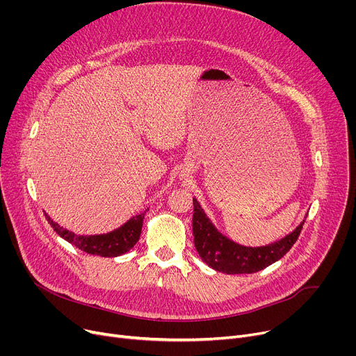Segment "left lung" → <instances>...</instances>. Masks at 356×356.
<instances>
[{
  "label": "left lung",
  "instance_id": "1",
  "mask_svg": "<svg viewBox=\"0 0 356 356\" xmlns=\"http://www.w3.org/2000/svg\"><path fill=\"white\" fill-rule=\"evenodd\" d=\"M193 236L199 257L211 268L225 274H252L283 258L302 232L305 220L291 234L266 247H244L222 235L193 199Z\"/></svg>",
  "mask_w": 356,
  "mask_h": 356
}]
</instances>
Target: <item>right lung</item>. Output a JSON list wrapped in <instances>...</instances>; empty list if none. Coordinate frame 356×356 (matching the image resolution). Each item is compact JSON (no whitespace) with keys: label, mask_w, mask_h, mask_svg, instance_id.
<instances>
[{"label":"right lung","mask_w":356,"mask_h":356,"mask_svg":"<svg viewBox=\"0 0 356 356\" xmlns=\"http://www.w3.org/2000/svg\"><path fill=\"white\" fill-rule=\"evenodd\" d=\"M44 216L53 231H56V234L67 241L69 244L88 254L99 257H118L133 248L140 239L144 219V213H141L133 216L122 227L112 232L101 235H76L74 232L60 227L59 223H56L53 219H50L47 213H44Z\"/></svg>","instance_id":"right-lung-1"}]
</instances>
